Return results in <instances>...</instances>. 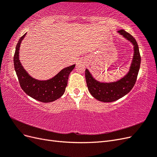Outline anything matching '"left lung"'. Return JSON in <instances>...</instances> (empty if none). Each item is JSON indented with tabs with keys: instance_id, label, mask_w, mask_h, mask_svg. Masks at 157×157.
I'll return each mask as SVG.
<instances>
[{
	"instance_id": "8db88e82",
	"label": "left lung",
	"mask_w": 157,
	"mask_h": 157,
	"mask_svg": "<svg viewBox=\"0 0 157 157\" xmlns=\"http://www.w3.org/2000/svg\"><path fill=\"white\" fill-rule=\"evenodd\" d=\"M118 32L134 45V55L128 73L118 81L103 83L95 80L88 69L85 70V77L90 93L94 98L103 102L115 101L129 92L136 84L140 67L141 56L136 39L124 30L121 29Z\"/></svg>"
}]
</instances>
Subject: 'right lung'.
Listing matches in <instances>:
<instances>
[{
	"label": "right lung",
	"instance_id": "1",
	"mask_svg": "<svg viewBox=\"0 0 157 157\" xmlns=\"http://www.w3.org/2000/svg\"><path fill=\"white\" fill-rule=\"evenodd\" d=\"M25 33L19 40L13 56V64L19 82L22 90L28 96L36 100L49 103L59 99L65 91L69 75L75 68L73 65L61 70L54 77L48 80H38L32 78L23 69L19 59V50Z\"/></svg>",
	"mask_w": 157,
	"mask_h": 157
}]
</instances>
